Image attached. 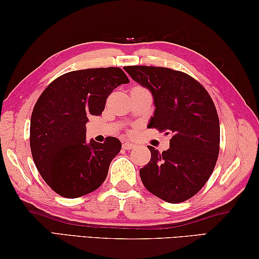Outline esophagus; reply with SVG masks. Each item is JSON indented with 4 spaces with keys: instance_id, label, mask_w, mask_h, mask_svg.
Returning <instances> with one entry per match:
<instances>
[{
    "instance_id": "obj_1",
    "label": "esophagus",
    "mask_w": 259,
    "mask_h": 259,
    "mask_svg": "<svg viewBox=\"0 0 259 259\" xmlns=\"http://www.w3.org/2000/svg\"><path fill=\"white\" fill-rule=\"evenodd\" d=\"M122 147H123V150H133V148H135V145L133 143L124 142L123 145H122Z\"/></svg>"
}]
</instances>
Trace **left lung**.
Segmentation results:
<instances>
[{"mask_svg":"<svg viewBox=\"0 0 259 259\" xmlns=\"http://www.w3.org/2000/svg\"><path fill=\"white\" fill-rule=\"evenodd\" d=\"M134 81L152 93L155 111L148 128L171 135L170 148L154 147L139 170L144 186L170 203L195 195L211 176L219 153L218 114L208 91L186 73L165 67L126 66Z\"/></svg>","mask_w":259,"mask_h":259,"instance_id":"obj_1","label":"left lung"}]
</instances>
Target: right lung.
Segmentation results:
<instances>
[{
	"instance_id": "1",
	"label": "right lung",
	"mask_w": 259,
	"mask_h": 259,
	"mask_svg": "<svg viewBox=\"0 0 259 259\" xmlns=\"http://www.w3.org/2000/svg\"><path fill=\"white\" fill-rule=\"evenodd\" d=\"M129 83L119 67L88 68L64 74L46 88L30 117L29 143L34 163L57 194L75 199L89 194L107 177L121 142L85 140L90 115L103 113L106 99Z\"/></svg>"
}]
</instances>
